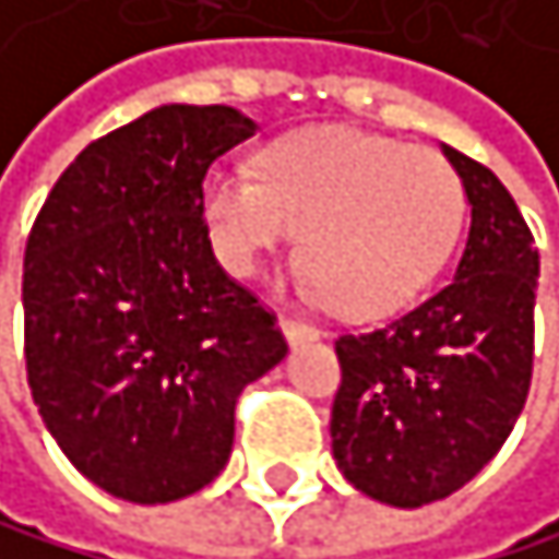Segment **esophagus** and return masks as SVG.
Returning <instances> with one entry per match:
<instances>
[{
	"label": "esophagus",
	"instance_id": "esophagus-1",
	"mask_svg": "<svg viewBox=\"0 0 559 559\" xmlns=\"http://www.w3.org/2000/svg\"><path fill=\"white\" fill-rule=\"evenodd\" d=\"M277 326H282V334L288 344H309V341H320V330L312 326V323H299V320H292V317H282L277 320Z\"/></svg>",
	"mask_w": 559,
	"mask_h": 559
}]
</instances>
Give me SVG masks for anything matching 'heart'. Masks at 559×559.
I'll return each mask as SVG.
<instances>
[{"label":"heart","mask_w":559,"mask_h":559,"mask_svg":"<svg viewBox=\"0 0 559 559\" xmlns=\"http://www.w3.org/2000/svg\"><path fill=\"white\" fill-rule=\"evenodd\" d=\"M463 209L445 156L361 128L302 131L260 156V177L218 163L201 183L225 267L250 277L306 229L312 285L344 317L407 306L449 260Z\"/></svg>","instance_id":"obj_1"}]
</instances>
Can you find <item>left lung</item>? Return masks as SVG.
I'll return each instance as SVG.
<instances>
[{"label":"left lung","mask_w":559,"mask_h":559,"mask_svg":"<svg viewBox=\"0 0 559 559\" xmlns=\"http://www.w3.org/2000/svg\"><path fill=\"white\" fill-rule=\"evenodd\" d=\"M442 156L469 204L452 282L407 317L337 341V469L393 508L442 501L469 484L515 428L533 382V233L487 166L452 145Z\"/></svg>","instance_id":"1"}]
</instances>
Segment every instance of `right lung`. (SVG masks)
Segmentation results:
<instances>
[{
    "label": "right lung",
    "instance_id": "right-lung-1",
    "mask_svg": "<svg viewBox=\"0 0 559 559\" xmlns=\"http://www.w3.org/2000/svg\"><path fill=\"white\" fill-rule=\"evenodd\" d=\"M257 134L236 107L163 104L90 142L26 239V379L69 463L166 504L229 463L236 396L288 355L274 317L218 267L209 166Z\"/></svg>",
    "mask_w": 559,
    "mask_h": 559
}]
</instances>
